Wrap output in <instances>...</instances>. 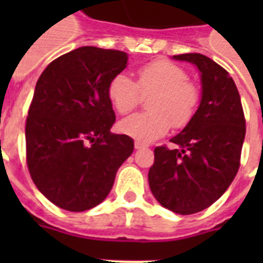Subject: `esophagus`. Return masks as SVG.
I'll list each match as a JSON object with an SVG mask.
<instances>
[{
	"label": "esophagus",
	"mask_w": 263,
	"mask_h": 263,
	"mask_svg": "<svg viewBox=\"0 0 263 263\" xmlns=\"http://www.w3.org/2000/svg\"><path fill=\"white\" fill-rule=\"evenodd\" d=\"M144 147H147V144L143 143V142H140V140H136V142H135L136 150H140V148H144Z\"/></svg>",
	"instance_id": "esophagus-1"
}]
</instances>
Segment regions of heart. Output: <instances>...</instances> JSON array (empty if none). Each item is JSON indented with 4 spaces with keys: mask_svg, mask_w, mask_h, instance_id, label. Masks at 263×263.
Masks as SVG:
<instances>
[{
    "mask_svg": "<svg viewBox=\"0 0 263 263\" xmlns=\"http://www.w3.org/2000/svg\"><path fill=\"white\" fill-rule=\"evenodd\" d=\"M148 101L150 113H135L119 123V129L140 142H152L173 127L187 125L199 102V88L188 80L183 68L169 61H154L138 71V84L127 75L119 73L107 86V97L119 113H128L140 102Z\"/></svg>",
    "mask_w": 263,
    "mask_h": 263,
    "instance_id": "heart-1",
    "label": "heart"
}]
</instances>
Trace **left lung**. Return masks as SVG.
<instances>
[{"label":"left lung","instance_id":"left-lung-1","mask_svg":"<svg viewBox=\"0 0 263 263\" xmlns=\"http://www.w3.org/2000/svg\"><path fill=\"white\" fill-rule=\"evenodd\" d=\"M194 64L200 76V102L183 131L171 142L179 148H154L148 184L160 204L194 214L213 204L235 179L246 136L240 95L229 73L199 53L173 55Z\"/></svg>","mask_w":263,"mask_h":263}]
</instances>
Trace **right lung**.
<instances>
[{
	"instance_id": "right-lung-1",
	"label": "right lung",
	"mask_w": 263,
	"mask_h": 263,
	"mask_svg": "<svg viewBox=\"0 0 263 263\" xmlns=\"http://www.w3.org/2000/svg\"><path fill=\"white\" fill-rule=\"evenodd\" d=\"M128 54L83 46L51 61L35 86L26 123L27 165L55 206L84 212L105 200L134 140L115 135L107 86Z\"/></svg>"
}]
</instances>
